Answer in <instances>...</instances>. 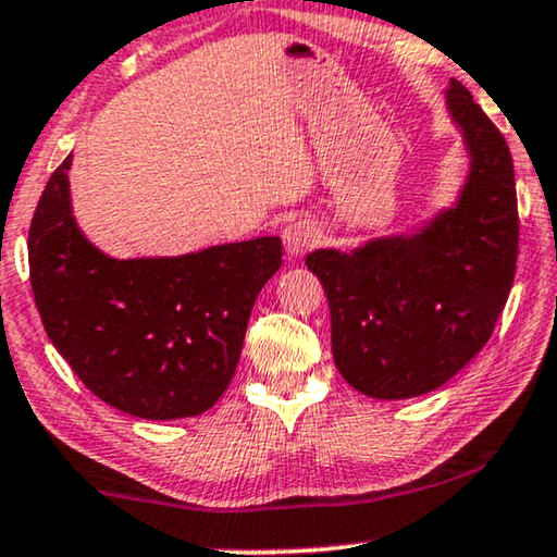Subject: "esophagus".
Here are the masks:
<instances>
[{"label": "esophagus", "mask_w": 557, "mask_h": 557, "mask_svg": "<svg viewBox=\"0 0 557 557\" xmlns=\"http://www.w3.org/2000/svg\"><path fill=\"white\" fill-rule=\"evenodd\" d=\"M281 238H284L286 256L299 258L319 243V227L314 223H309V220H294V223H288L284 227Z\"/></svg>", "instance_id": "34e87169"}]
</instances>
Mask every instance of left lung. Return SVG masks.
<instances>
[{
    "mask_svg": "<svg viewBox=\"0 0 557 557\" xmlns=\"http://www.w3.org/2000/svg\"><path fill=\"white\" fill-rule=\"evenodd\" d=\"M444 98L469 162L454 202L408 231L307 256L330 301L334 364L368 398H418L451 380L486 345L512 288L509 147L459 81Z\"/></svg>",
    "mask_w": 557,
    "mask_h": 557,
    "instance_id": "obj_1",
    "label": "left lung"
}]
</instances>
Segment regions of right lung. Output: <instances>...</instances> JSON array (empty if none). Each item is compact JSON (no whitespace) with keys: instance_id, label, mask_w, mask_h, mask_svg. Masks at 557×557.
I'll use <instances>...</instances> for the list:
<instances>
[{"instance_id":"1","label":"right lung","mask_w":557,"mask_h":557,"mask_svg":"<svg viewBox=\"0 0 557 557\" xmlns=\"http://www.w3.org/2000/svg\"><path fill=\"white\" fill-rule=\"evenodd\" d=\"M71 164L73 154L50 177L29 227V281L45 332L81 383L121 413H205L238 368L256 296L281 269V238L185 256H109L75 220Z\"/></svg>"}]
</instances>
